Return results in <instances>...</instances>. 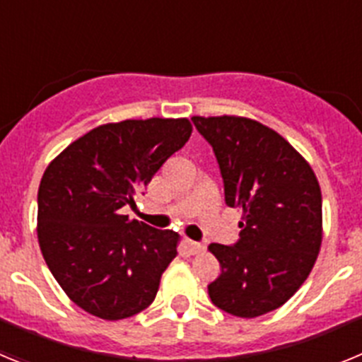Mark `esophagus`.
Returning <instances> with one entry per match:
<instances>
[{
	"mask_svg": "<svg viewBox=\"0 0 362 362\" xmlns=\"http://www.w3.org/2000/svg\"><path fill=\"white\" fill-rule=\"evenodd\" d=\"M185 248H187L190 254H199V252L204 250V245L197 241H192V239H185Z\"/></svg>",
	"mask_w": 362,
	"mask_h": 362,
	"instance_id": "obj_1",
	"label": "esophagus"
}]
</instances>
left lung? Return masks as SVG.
Segmentation results:
<instances>
[{
    "label": "left lung",
    "mask_w": 362,
    "mask_h": 362,
    "mask_svg": "<svg viewBox=\"0 0 362 362\" xmlns=\"http://www.w3.org/2000/svg\"><path fill=\"white\" fill-rule=\"evenodd\" d=\"M210 143L225 201L241 209L239 239L212 243L221 274L209 284L217 308L259 317L284 305L306 281L322 239L317 177L284 137L254 119L192 117Z\"/></svg>",
    "instance_id": "1"
}]
</instances>
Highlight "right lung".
Instances as JSON below:
<instances>
[{"label": "right lung", "instance_id": "1", "mask_svg": "<svg viewBox=\"0 0 362 362\" xmlns=\"http://www.w3.org/2000/svg\"><path fill=\"white\" fill-rule=\"evenodd\" d=\"M192 134L188 119L101 124L66 146L37 190V239L66 296L95 317H132L156 299L179 235L121 209Z\"/></svg>", "mask_w": 362, "mask_h": 362}]
</instances>
